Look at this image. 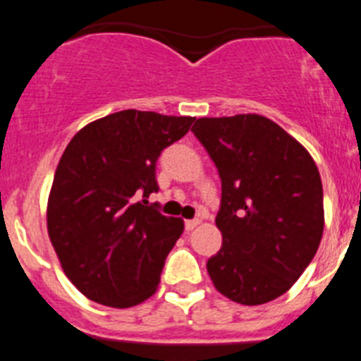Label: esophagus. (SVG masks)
Returning a JSON list of instances; mask_svg holds the SVG:
<instances>
[{"instance_id": "obj_1", "label": "esophagus", "mask_w": 361, "mask_h": 361, "mask_svg": "<svg viewBox=\"0 0 361 361\" xmlns=\"http://www.w3.org/2000/svg\"><path fill=\"white\" fill-rule=\"evenodd\" d=\"M199 224H201V221H199V219H190V221H186V223H184V228H186V232H192L193 228H197Z\"/></svg>"}]
</instances>
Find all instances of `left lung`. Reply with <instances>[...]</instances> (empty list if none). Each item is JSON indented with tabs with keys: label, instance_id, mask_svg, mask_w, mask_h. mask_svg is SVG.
Listing matches in <instances>:
<instances>
[{
	"label": "left lung",
	"instance_id": "8db88e82",
	"mask_svg": "<svg viewBox=\"0 0 361 361\" xmlns=\"http://www.w3.org/2000/svg\"><path fill=\"white\" fill-rule=\"evenodd\" d=\"M192 131L223 188L215 217L223 246L206 263L214 286L235 303H269L318 252L325 224L318 166L267 116L199 118Z\"/></svg>",
	"mask_w": 361,
	"mask_h": 361
}]
</instances>
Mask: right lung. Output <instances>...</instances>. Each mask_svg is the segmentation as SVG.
Listing matches in <instances>:
<instances>
[{"label":"right lung","mask_w":361,"mask_h":361,"mask_svg":"<svg viewBox=\"0 0 361 361\" xmlns=\"http://www.w3.org/2000/svg\"><path fill=\"white\" fill-rule=\"evenodd\" d=\"M193 120L126 109L67 144L49 193L47 232L66 276L91 301L128 309L157 292L184 221L136 197L159 190L157 159Z\"/></svg>","instance_id":"obj_1"}]
</instances>
